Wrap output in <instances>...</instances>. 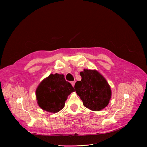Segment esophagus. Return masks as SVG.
<instances>
[{"mask_svg":"<svg viewBox=\"0 0 147 147\" xmlns=\"http://www.w3.org/2000/svg\"><path fill=\"white\" fill-rule=\"evenodd\" d=\"M71 84L72 86L74 87V84H75V82H74V81H71Z\"/></svg>","mask_w":147,"mask_h":147,"instance_id":"34e87169","label":"esophagus"}]
</instances>
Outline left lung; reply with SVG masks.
Masks as SVG:
<instances>
[{
	"instance_id": "obj_1",
	"label": "left lung",
	"mask_w": 147,
	"mask_h": 147,
	"mask_svg": "<svg viewBox=\"0 0 147 147\" xmlns=\"http://www.w3.org/2000/svg\"><path fill=\"white\" fill-rule=\"evenodd\" d=\"M81 80L76 82L74 88L85 107L93 111L105 108L111 98L109 84L98 71L84 69L80 72Z\"/></svg>"
}]
</instances>
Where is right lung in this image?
Wrapping results in <instances>:
<instances>
[{
	"instance_id": "1",
	"label": "right lung",
	"mask_w": 147,
	"mask_h": 147,
	"mask_svg": "<svg viewBox=\"0 0 147 147\" xmlns=\"http://www.w3.org/2000/svg\"><path fill=\"white\" fill-rule=\"evenodd\" d=\"M74 91L63 74L56 73L51 74L42 80L35 92L38 104L41 109L56 113L63 108L67 96Z\"/></svg>"
}]
</instances>
